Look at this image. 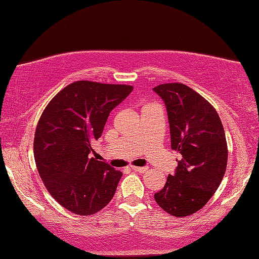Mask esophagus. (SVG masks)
Wrapping results in <instances>:
<instances>
[{
  "instance_id": "34e87169",
  "label": "esophagus",
  "mask_w": 259,
  "mask_h": 259,
  "mask_svg": "<svg viewBox=\"0 0 259 259\" xmlns=\"http://www.w3.org/2000/svg\"><path fill=\"white\" fill-rule=\"evenodd\" d=\"M131 170H134V171H138V172H145L147 171V166H135V165H131L130 166Z\"/></svg>"
}]
</instances>
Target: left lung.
<instances>
[{
    "label": "left lung",
    "instance_id": "left-lung-1",
    "mask_svg": "<svg viewBox=\"0 0 259 259\" xmlns=\"http://www.w3.org/2000/svg\"><path fill=\"white\" fill-rule=\"evenodd\" d=\"M153 90L165 104L171 148L181 154L176 172L154 199L171 216H190L205 205L224 177L225 131L212 105L190 87L165 83Z\"/></svg>",
    "mask_w": 259,
    "mask_h": 259
}]
</instances>
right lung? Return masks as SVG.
<instances>
[{
    "mask_svg": "<svg viewBox=\"0 0 259 259\" xmlns=\"http://www.w3.org/2000/svg\"><path fill=\"white\" fill-rule=\"evenodd\" d=\"M133 85L73 82L43 111L34 137V159L48 192L73 213L89 216L115 194L122 172L93 157V143L103 134L114 107Z\"/></svg>",
    "mask_w": 259,
    "mask_h": 259,
    "instance_id": "add662e5",
    "label": "right lung"
}]
</instances>
